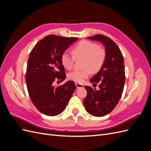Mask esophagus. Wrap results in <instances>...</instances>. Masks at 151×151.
<instances>
[{"mask_svg":"<svg viewBox=\"0 0 151 151\" xmlns=\"http://www.w3.org/2000/svg\"><path fill=\"white\" fill-rule=\"evenodd\" d=\"M76 86L77 87V88H83L84 85L82 84H79V83H76Z\"/></svg>","mask_w":151,"mask_h":151,"instance_id":"34e87169","label":"esophagus"}]
</instances>
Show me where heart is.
<instances>
[{"label": "heart", "instance_id": "1", "mask_svg": "<svg viewBox=\"0 0 151 151\" xmlns=\"http://www.w3.org/2000/svg\"><path fill=\"white\" fill-rule=\"evenodd\" d=\"M73 55L67 52L61 55V63L66 69L70 70L74 67L75 58H84V70H75L68 73V78L78 83H83L91 75V72H96L103 65L105 52L98 45L88 40H81L72 48Z\"/></svg>", "mask_w": 151, "mask_h": 151}]
</instances>
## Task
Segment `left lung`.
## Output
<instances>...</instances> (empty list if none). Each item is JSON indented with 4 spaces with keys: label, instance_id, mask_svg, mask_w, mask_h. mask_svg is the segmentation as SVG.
<instances>
[{
    "label": "left lung",
    "instance_id": "1",
    "mask_svg": "<svg viewBox=\"0 0 151 151\" xmlns=\"http://www.w3.org/2000/svg\"><path fill=\"white\" fill-rule=\"evenodd\" d=\"M88 38L98 41L105 48L103 65L90 79L94 84L99 83V89L86 86L88 94L84 99L86 110L91 115L101 117L112 111L122 96L125 79L124 60L119 47L107 36L96 35Z\"/></svg>",
    "mask_w": 151,
    "mask_h": 151
}]
</instances>
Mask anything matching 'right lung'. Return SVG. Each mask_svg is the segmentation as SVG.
<instances>
[{"label": "right lung", "instance_id": "add662e5", "mask_svg": "<svg viewBox=\"0 0 151 151\" xmlns=\"http://www.w3.org/2000/svg\"><path fill=\"white\" fill-rule=\"evenodd\" d=\"M78 39L48 35L36 43L29 54L26 76L27 88L32 103L45 115L60 114L76 88L72 81L57 88L53 83L65 79L61 55Z\"/></svg>", "mask_w": 151, "mask_h": 151}]
</instances>
